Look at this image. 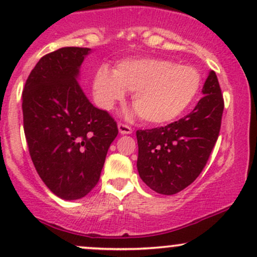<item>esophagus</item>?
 Segmentation results:
<instances>
[{
	"label": "esophagus",
	"mask_w": 257,
	"mask_h": 257,
	"mask_svg": "<svg viewBox=\"0 0 257 257\" xmlns=\"http://www.w3.org/2000/svg\"><path fill=\"white\" fill-rule=\"evenodd\" d=\"M118 131L120 134H132L133 133V128L132 126H129L128 124H125V123H118Z\"/></svg>",
	"instance_id": "esophagus-1"
}]
</instances>
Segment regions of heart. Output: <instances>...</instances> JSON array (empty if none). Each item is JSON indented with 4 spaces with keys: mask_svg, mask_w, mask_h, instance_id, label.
<instances>
[{
    "mask_svg": "<svg viewBox=\"0 0 257 257\" xmlns=\"http://www.w3.org/2000/svg\"><path fill=\"white\" fill-rule=\"evenodd\" d=\"M200 85L196 67L161 58L126 59L114 71L101 66L93 78L94 99L100 107L112 110L131 91L139 116L157 124L181 116L194 102Z\"/></svg>",
    "mask_w": 257,
    "mask_h": 257,
    "instance_id": "b5f03b06",
    "label": "heart"
}]
</instances>
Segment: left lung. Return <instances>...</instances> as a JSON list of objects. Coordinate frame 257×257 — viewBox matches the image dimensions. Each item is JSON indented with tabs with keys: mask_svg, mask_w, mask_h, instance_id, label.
I'll list each match as a JSON object with an SVG mask.
<instances>
[{
	"mask_svg": "<svg viewBox=\"0 0 257 257\" xmlns=\"http://www.w3.org/2000/svg\"><path fill=\"white\" fill-rule=\"evenodd\" d=\"M203 96L187 116L159 128L137 131L138 170L161 194H175L204 169L220 134L225 107L216 73L210 71Z\"/></svg>",
	"mask_w": 257,
	"mask_h": 257,
	"instance_id": "left-lung-1",
	"label": "left lung"
}]
</instances>
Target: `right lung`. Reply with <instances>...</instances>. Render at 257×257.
I'll return each mask as SVG.
<instances>
[{
    "mask_svg": "<svg viewBox=\"0 0 257 257\" xmlns=\"http://www.w3.org/2000/svg\"><path fill=\"white\" fill-rule=\"evenodd\" d=\"M89 51L65 47L43 55L23 90L32 163L47 187L66 200L82 198L95 187L118 134L116 120L91 105L76 81Z\"/></svg>",
    "mask_w": 257,
    "mask_h": 257,
    "instance_id": "right-lung-1",
    "label": "right lung"
}]
</instances>
